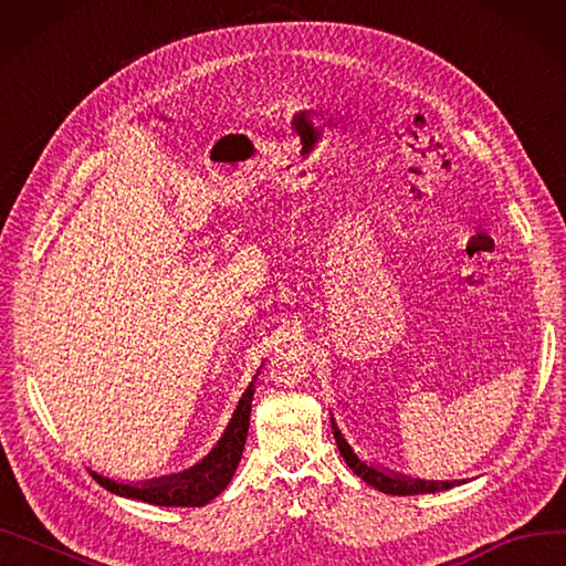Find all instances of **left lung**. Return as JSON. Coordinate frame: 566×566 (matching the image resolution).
Wrapping results in <instances>:
<instances>
[{"label":"left lung","mask_w":566,"mask_h":566,"mask_svg":"<svg viewBox=\"0 0 566 566\" xmlns=\"http://www.w3.org/2000/svg\"><path fill=\"white\" fill-rule=\"evenodd\" d=\"M331 426H333L335 446H338V450L343 454V460L347 462V467L353 469L361 481L378 488L380 493H388V495H423V493L450 491V488L464 483V481H421V479H409V476H402V473H395V471H388L384 467H376L371 462L361 460V457L355 452V448L349 446L347 438L338 429V423H335L333 415H331Z\"/></svg>","instance_id":"left-lung-1"}]
</instances>
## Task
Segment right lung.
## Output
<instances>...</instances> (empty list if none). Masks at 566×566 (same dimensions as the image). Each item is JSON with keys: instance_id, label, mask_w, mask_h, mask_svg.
Masks as SVG:
<instances>
[{"instance_id": "1", "label": "right lung", "mask_w": 566, "mask_h": 566, "mask_svg": "<svg viewBox=\"0 0 566 566\" xmlns=\"http://www.w3.org/2000/svg\"><path fill=\"white\" fill-rule=\"evenodd\" d=\"M256 376L252 378V384L245 388V392H242L233 417L228 421L223 436L217 440V446H213L209 454H205L202 460L192 464L190 469L169 473V476L149 479V481H118L112 476H104V473L95 469H90V473H93L95 481L102 488L112 491L114 495L140 500V502H147V505H159V507L207 505V502L221 495L223 488L235 476V469L240 464V457H242V450H245V440H248Z\"/></svg>"}]
</instances>
